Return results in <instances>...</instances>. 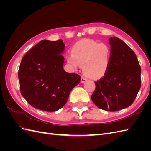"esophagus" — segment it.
Wrapping results in <instances>:
<instances>
[{
  "mask_svg": "<svg viewBox=\"0 0 151 151\" xmlns=\"http://www.w3.org/2000/svg\"><path fill=\"white\" fill-rule=\"evenodd\" d=\"M87 81V79L86 78V77H81V83H85V82Z\"/></svg>",
  "mask_w": 151,
  "mask_h": 151,
  "instance_id": "esophagus-1",
  "label": "esophagus"
}]
</instances>
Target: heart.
<instances>
[{"label":"heart","mask_w":151,"mask_h":151,"mask_svg":"<svg viewBox=\"0 0 151 151\" xmlns=\"http://www.w3.org/2000/svg\"><path fill=\"white\" fill-rule=\"evenodd\" d=\"M71 53L67 56V61L72 68L76 69L81 65L84 74L93 79L106 74L111 58V49L107 44L83 39L74 44Z\"/></svg>","instance_id":"1"}]
</instances>
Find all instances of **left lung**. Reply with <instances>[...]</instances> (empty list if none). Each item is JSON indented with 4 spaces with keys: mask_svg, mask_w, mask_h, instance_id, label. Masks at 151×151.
I'll return each instance as SVG.
<instances>
[{
    "mask_svg": "<svg viewBox=\"0 0 151 151\" xmlns=\"http://www.w3.org/2000/svg\"><path fill=\"white\" fill-rule=\"evenodd\" d=\"M111 58L106 74L97 82L91 96L105 111H116L133 103L141 86V67L135 53L117 37L109 38Z\"/></svg>",
    "mask_w": 151,
    "mask_h": 151,
    "instance_id": "obj_1",
    "label": "left lung"
}]
</instances>
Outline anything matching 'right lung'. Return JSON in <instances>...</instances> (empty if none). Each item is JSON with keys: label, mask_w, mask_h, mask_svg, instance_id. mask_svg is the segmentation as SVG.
<instances>
[{"label": "right lung", "mask_w": 151, "mask_h": 151, "mask_svg": "<svg viewBox=\"0 0 151 151\" xmlns=\"http://www.w3.org/2000/svg\"><path fill=\"white\" fill-rule=\"evenodd\" d=\"M65 48L62 40H43L22 58L18 72L21 93L32 106L53 112L66 103L81 77L63 68Z\"/></svg>", "instance_id": "obj_1"}]
</instances>
